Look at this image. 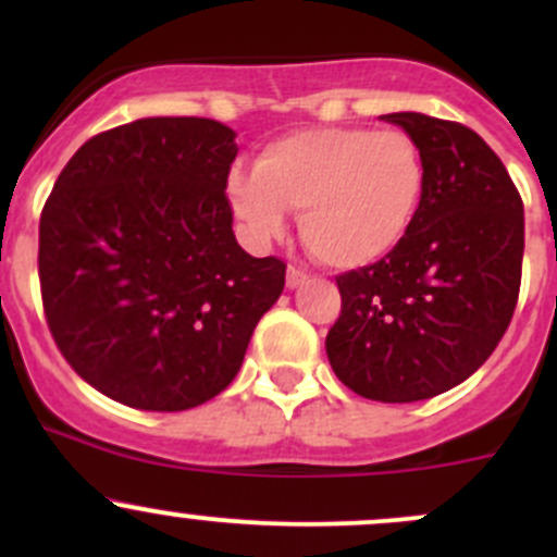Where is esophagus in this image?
<instances>
[{
  "label": "esophagus",
  "mask_w": 557,
  "mask_h": 557,
  "mask_svg": "<svg viewBox=\"0 0 557 557\" xmlns=\"http://www.w3.org/2000/svg\"><path fill=\"white\" fill-rule=\"evenodd\" d=\"M307 280H310V274H307L301 267H296V263H290L288 277H285V285H288V288H299V285H305Z\"/></svg>",
  "instance_id": "34e87169"
}]
</instances>
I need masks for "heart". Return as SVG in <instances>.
<instances>
[{"mask_svg": "<svg viewBox=\"0 0 557 557\" xmlns=\"http://www.w3.org/2000/svg\"><path fill=\"white\" fill-rule=\"evenodd\" d=\"M423 188V156L401 128L318 126L269 143L256 170L228 177V201L258 243L285 232V210H301L318 261L361 269L401 243Z\"/></svg>", "mask_w": 557, "mask_h": 557, "instance_id": "1", "label": "heart"}]
</instances>
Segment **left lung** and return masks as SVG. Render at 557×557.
<instances>
[{
	"instance_id": "obj_1",
	"label": "left lung",
	"mask_w": 557,
	"mask_h": 557,
	"mask_svg": "<svg viewBox=\"0 0 557 557\" xmlns=\"http://www.w3.org/2000/svg\"><path fill=\"white\" fill-rule=\"evenodd\" d=\"M383 121L418 143L423 199L385 258L336 274L342 312L325 352L352 393L407 404L460 385L496 350L518 307L525 221L480 134L420 112Z\"/></svg>"
}]
</instances>
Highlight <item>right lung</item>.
<instances>
[{
  "mask_svg": "<svg viewBox=\"0 0 557 557\" xmlns=\"http://www.w3.org/2000/svg\"><path fill=\"white\" fill-rule=\"evenodd\" d=\"M234 137L210 117L115 126L66 161L45 201V320L112 401L180 412L215 398L283 294V258H252L234 237Z\"/></svg>",
  "mask_w": 557,
  "mask_h": 557,
  "instance_id": "1",
  "label": "right lung"
}]
</instances>
